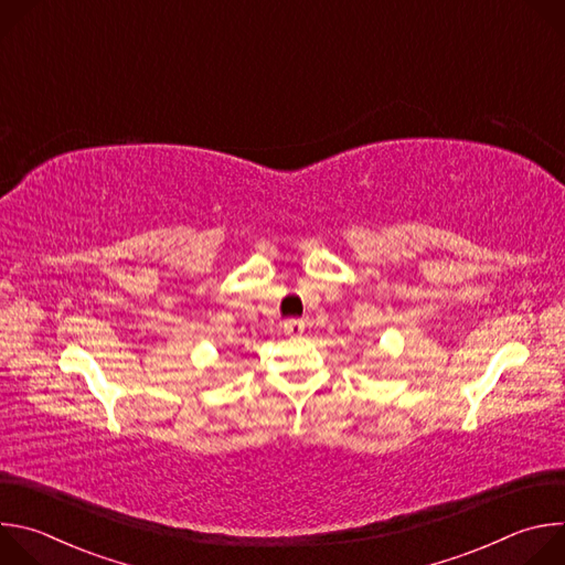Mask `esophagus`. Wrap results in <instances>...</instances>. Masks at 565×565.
Returning <instances> with one entry per match:
<instances>
[{
    "label": "esophagus",
    "instance_id": "34e87169",
    "mask_svg": "<svg viewBox=\"0 0 565 565\" xmlns=\"http://www.w3.org/2000/svg\"><path fill=\"white\" fill-rule=\"evenodd\" d=\"M303 329H306V321L303 319H288L286 324H284V331L288 335H301Z\"/></svg>",
    "mask_w": 565,
    "mask_h": 565
}]
</instances>
